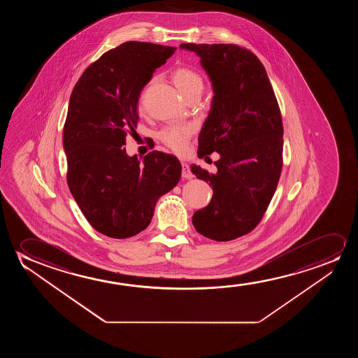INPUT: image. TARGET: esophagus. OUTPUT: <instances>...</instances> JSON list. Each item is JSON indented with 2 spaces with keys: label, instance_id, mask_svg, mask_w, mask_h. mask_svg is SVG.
Masks as SVG:
<instances>
[{
  "label": "esophagus",
  "instance_id": "1",
  "mask_svg": "<svg viewBox=\"0 0 358 358\" xmlns=\"http://www.w3.org/2000/svg\"><path fill=\"white\" fill-rule=\"evenodd\" d=\"M182 177H185V178H192L193 177L189 165L186 162H182Z\"/></svg>",
  "mask_w": 358,
  "mask_h": 358
}]
</instances>
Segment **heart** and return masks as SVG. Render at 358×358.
<instances>
[{"label": "heart", "mask_w": 358, "mask_h": 358, "mask_svg": "<svg viewBox=\"0 0 358 358\" xmlns=\"http://www.w3.org/2000/svg\"><path fill=\"white\" fill-rule=\"evenodd\" d=\"M171 78L183 98L188 99L196 94L201 95L203 90V78L194 69L176 67L172 71ZM193 131L194 128L191 124H171L162 128L159 132V139L162 141V144L171 149L172 152L182 154L186 150Z\"/></svg>", "instance_id": "1"}]
</instances>
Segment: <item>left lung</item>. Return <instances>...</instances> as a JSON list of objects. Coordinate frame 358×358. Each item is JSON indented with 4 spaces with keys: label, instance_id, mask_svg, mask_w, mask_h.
<instances>
[{
    "label": "left lung",
    "instance_id": "left-lung-1",
    "mask_svg": "<svg viewBox=\"0 0 358 358\" xmlns=\"http://www.w3.org/2000/svg\"><path fill=\"white\" fill-rule=\"evenodd\" d=\"M201 57L214 90L198 138V157L219 152L217 171L193 165L213 187L210 203L193 214L201 235L235 240L255 230L274 196L282 169V120L264 66L234 44H181Z\"/></svg>",
    "mask_w": 358,
    "mask_h": 358
}]
</instances>
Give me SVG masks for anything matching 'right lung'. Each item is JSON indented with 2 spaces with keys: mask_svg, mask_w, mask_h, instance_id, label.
Segmentation results:
<instances>
[{
  "mask_svg": "<svg viewBox=\"0 0 358 358\" xmlns=\"http://www.w3.org/2000/svg\"><path fill=\"white\" fill-rule=\"evenodd\" d=\"M175 50L123 43L90 64L71 94L64 127L67 183L89 224L108 237L145 230L157 199L180 181L176 157L154 150L141 162L122 148L137 128L142 89Z\"/></svg>",
  "mask_w": 358,
  "mask_h": 358,
  "instance_id": "right-lung-1",
  "label": "right lung"
}]
</instances>
